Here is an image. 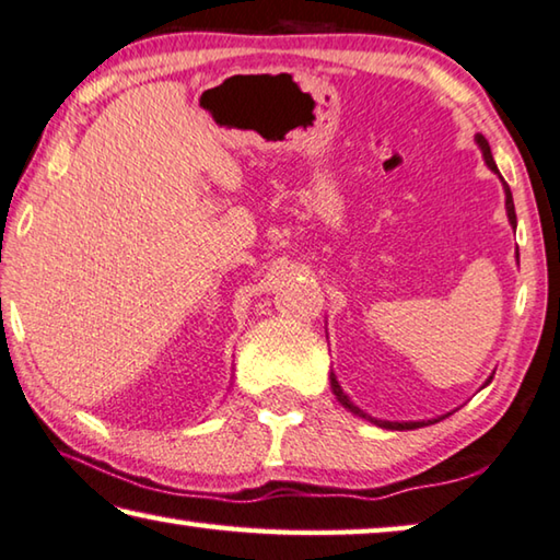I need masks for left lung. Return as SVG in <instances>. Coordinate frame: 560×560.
I'll return each instance as SVG.
<instances>
[{
  "label": "left lung",
  "instance_id": "1",
  "mask_svg": "<svg viewBox=\"0 0 560 560\" xmlns=\"http://www.w3.org/2000/svg\"><path fill=\"white\" fill-rule=\"evenodd\" d=\"M476 143L481 145V151H483V159H487L489 168L499 173L497 163H493V155H491V149H489V141L483 139V136H476ZM503 190H506V213H509V220H511V225L516 228V208H513V196H511V188H509V183H506V180H503ZM332 392H335V397L340 399V405H345L347 409L354 411V415H360V417H364V419L374 421V424H377V427H384V429H397V432H405V429H417V427H424V421H407V424H399V421H377V419L366 417L364 411L357 409V407L352 405V401L347 399V394L340 389V384H337V380H335V377H332ZM432 424H434V421H432Z\"/></svg>",
  "mask_w": 560,
  "mask_h": 560
}]
</instances>
